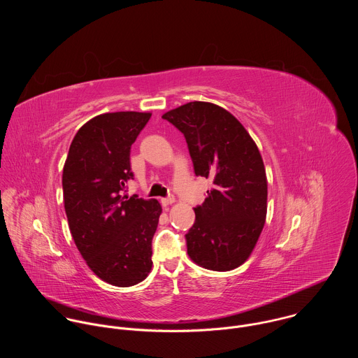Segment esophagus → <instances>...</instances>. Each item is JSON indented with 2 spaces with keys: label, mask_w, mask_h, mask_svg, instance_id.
Masks as SVG:
<instances>
[{
  "label": "esophagus",
  "mask_w": 358,
  "mask_h": 358,
  "mask_svg": "<svg viewBox=\"0 0 358 358\" xmlns=\"http://www.w3.org/2000/svg\"><path fill=\"white\" fill-rule=\"evenodd\" d=\"M175 203V199L173 197H166V199H161V204L164 206H168V205L173 204Z\"/></svg>",
  "instance_id": "obj_1"
}]
</instances>
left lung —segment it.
Listing matches in <instances>:
<instances>
[{
	"instance_id": "8db88e82",
	"label": "left lung",
	"mask_w": 358,
	"mask_h": 358,
	"mask_svg": "<svg viewBox=\"0 0 358 358\" xmlns=\"http://www.w3.org/2000/svg\"><path fill=\"white\" fill-rule=\"evenodd\" d=\"M162 118L185 135L194 173L213 183L194 208L187 254L205 268L233 270L251 255L266 220L267 179L257 146L233 114L213 103H186Z\"/></svg>"
}]
</instances>
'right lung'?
Here are the masks:
<instances>
[{"label": "right lung", "mask_w": 358, "mask_h": 358, "mask_svg": "<svg viewBox=\"0 0 358 358\" xmlns=\"http://www.w3.org/2000/svg\"><path fill=\"white\" fill-rule=\"evenodd\" d=\"M150 113L96 115L76 134L63 168L64 209L73 240L90 268L115 287L143 281L161 215L157 200L121 197L134 178L131 146Z\"/></svg>", "instance_id": "obj_1"}]
</instances>
